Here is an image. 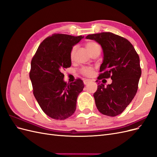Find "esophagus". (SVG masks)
Instances as JSON below:
<instances>
[{
    "label": "esophagus",
    "mask_w": 157,
    "mask_h": 157,
    "mask_svg": "<svg viewBox=\"0 0 157 157\" xmlns=\"http://www.w3.org/2000/svg\"><path fill=\"white\" fill-rule=\"evenodd\" d=\"M90 81H91V80H90V79H85V80H84V84L85 85H86V84H88Z\"/></svg>",
    "instance_id": "esophagus-1"
}]
</instances>
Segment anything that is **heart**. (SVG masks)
Returning <instances> with one entry per match:
<instances>
[{
	"mask_svg": "<svg viewBox=\"0 0 157 157\" xmlns=\"http://www.w3.org/2000/svg\"><path fill=\"white\" fill-rule=\"evenodd\" d=\"M85 46H86V48L88 50V51L90 52V53L91 52H92L94 50L96 49V48H98V47H99V45L97 43H96V42H92V41H90V42H86V44H85ZM76 50H77V47H76V46H73L72 49H71V52H70L71 58H73V56H74L75 53L76 52ZM92 72H93V70L91 68H89V67L83 68L81 70V73L83 75H86V76L90 75L92 73Z\"/></svg>",
	"mask_w": 157,
	"mask_h": 157,
	"instance_id": "1",
	"label": "heart"
}]
</instances>
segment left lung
Instances as JSON below:
<instances>
[{"label": "left lung", "mask_w": 157, "mask_h": 157, "mask_svg": "<svg viewBox=\"0 0 157 157\" xmlns=\"http://www.w3.org/2000/svg\"><path fill=\"white\" fill-rule=\"evenodd\" d=\"M86 39L96 41L103 50V62L99 68L101 73L98 79H112V83L107 86L98 83L94 94L96 105L103 115H120L136 94L141 75L140 57L129 41L112 33L88 35Z\"/></svg>", "instance_id": "1"}]
</instances>
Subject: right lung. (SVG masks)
Returning <instances> with one entry per match:
<instances>
[{"label":"right lung","instance_id":"1","mask_svg":"<svg viewBox=\"0 0 157 157\" xmlns=\"http://www.w3.org/2000/svg\"><path fill=\"white\" fill-rule=\"evenodd\" d=\"M84 36L54 34L41 42L31 60L29 77L33 94L42 110L52 118L64 120L75 113L83 81H64L61 71L70 67V52Z\"/></svg>","mask_w":157,"mask_h":157}]
</instances>
